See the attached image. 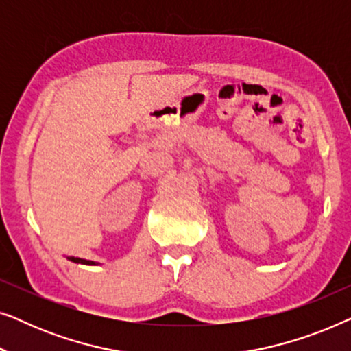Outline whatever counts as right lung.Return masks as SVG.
Here are the masks:
<instances>
[{
    "label": "right lung",
    "mask_w": 351,
    "mask_h": 351,
    "mask_svg": "<svg viewBox=\"0 0 351 351\" xmlns=\"http://www.w3.org/2000/svg\"><path fill=\"white\" fill-rule=\"evenodd\" d=\"M71 262L75 263H84V265H95V262L93 261H86V258H80V257H69Z\"/></svg>",
    "instance_id": "1"
}]
</instances>
